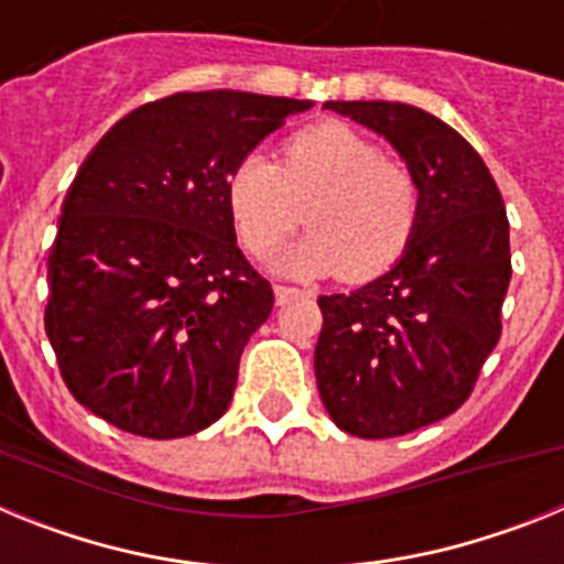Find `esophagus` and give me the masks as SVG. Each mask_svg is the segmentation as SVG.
<instances>
[{
  "label": "esophagus",
  "instance_id": "34e87169",
  "mask_svg": "<svg viewBox=\"0 0 564 564\" xmlns=\"http://www.w3.org/2000/svg\"><path fill=\"white\" fill-rule=\"evenodd\" d=\"M299 288H291V285H276L273 288V296H276V305H285V302H291L293 296H299Z\"/></svg>",
  "mask_w": 564,
  "mask_h": 564
}]
</instances>
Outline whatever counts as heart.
I'll use <instances>...</instances> for the list:
<instances>
[{
  "instance_id": "b5f03b06",
  "label": "heart",
  "mask_w": 564,
  "mask_h": 564,
  "mask_svg": "<svg viewBox=\"0 0 564 564\" xmlns=\"http://www.w3.org/2000/svg\"><path fill=\"white\" fill-rule=\"evenodd\" d=\"M226 203L242 248L262 253L302 223L311 234L271 257L293 276L333 273L367 282L392 268L417 223V183L403 163L344 121L299 129L282 161L251 152L226 181Z\"/></svg>"
}]
</instances>
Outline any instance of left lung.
<instances>
[{"label": "left lung", "instance_id": "8db88e82", "mask_svg": "<svg viewBox=\"0 0 564 564\" xmlns=\"http://www.w3.org/2000/svg\"><path fill=\"white\" fill-rule=\"evenodd\" d=\"M383 134L417 183V223L395 265L352 293L318 296L316 383L356 437H398L443 421L500 341L511 282L500 188L471 143L410 104L327 101Z\"/></svg>", "mask_w": 564, "mask_h": 564}]
</instances>
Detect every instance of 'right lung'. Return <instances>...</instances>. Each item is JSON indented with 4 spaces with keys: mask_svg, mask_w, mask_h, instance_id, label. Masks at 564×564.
<instances>
[{
    "mask_svg": "<svg viewBox=\"0 0 564 564\" xmlns=\"http://www.w3.org/2000/svg\"><path fill=\"white\" fill-rule=\"evenodd\" d=\"M313 101L177 93L123 115L64 197L44 330L67 390L123 432L220 421L273 291L237 248L226 181Z\"/></svg>",
    "mask_w": 564,
    "mask_h": 564,
    "instance_id": "obj_1",
    "label": "right lung"
}]
</instances>
